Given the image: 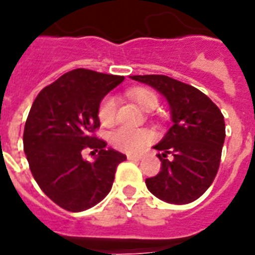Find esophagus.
<instances>
[{"mask_svg": "<svg viewBox=\"0 0 255 255\" xmlns=\"http://www.w3.org/2000/svg\"><path fill=\"white\" fill-rule=\"evenodd\" d=\"M127 159L128 160H133V162H139V160H141V156H139V155H127Z\"/></svg>", "mask_w": 255, "mask_h": 255, "instance_id": "34e87169", "label": "esophagus"}]
</instances>
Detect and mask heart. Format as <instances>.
<instances>
[{
	"mask_svg": "<svg viewBox=\"0 0 255 255\" xmlns=\"http://www.w3.org/2000/svg\"><path fill=\"white\" fill-rule=\"evenodd\" d=\"M127 96L135 102L141 110L152 111L158 106V97L148 88H131L127 91ZM99 119L103 126H111L115 122L116 103L111 96H106L99 106ZM155 139V133L148 128L120 127L111 132L110 141L115 148L124 152L135 153L144 149Z\"/></svg>",
	"mask_w": 255,
	"mask_h": 255,
	"instance_id": "1",
	"label": "heart"
}]
</instances>
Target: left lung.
Returning <instances> with one entry per match:
<instances>
[{
    "instance_id": "8db88e82",
    "label": "left lung",
    "mask_w": 255,
    "mask_h": 255,
    "mask_svg": "<svg viewBox=\"0 0 255 255\" xmlns=\"http://www.w3.org/2000/svg\"><path fill=\"white\" fill-rule=\"evenodd\" d=\"M131 79L151 85L166 97L174 123L153 147L162 151L158 155L162 166L156 176L145 179L147 188L167 203H191L205 194L218 172L226 136L222 112L199 89L168 76Z\"/></svg>"
}]
</instances>
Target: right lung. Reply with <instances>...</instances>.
<instances>
[{"label": "right lung", "instance_id": "add662e5", "mask_svg": "<svg viewBox=\"0 0 255 255\" xmlns=\"http://www.w3.org/2000/svg\"><path fill=\"white\" fill-rule=\"evenodd\" d=\"M123 80V76L77 68L45 87L33 102L24 129L25 155L37 184L61 209L79 213L102 202L119 163L127 159L106 148V141L95 135L100 102ZM85 148L94 149L95 162L82 159Z\"/></svg>", "mask_w": 255, "mask_h": 255}]
</instances>
